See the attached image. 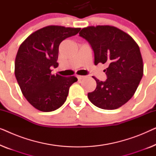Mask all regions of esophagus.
<instances>
[{"label": "esophagus", "instance_id": "esophagus-1", "mask_svg": "<svg viewBox=\"0 0 156 156\" xmlns=\"http://www.w3.org/2000/svg\"><path fill=\"white\" fill-rule=\"evenodd\" d=\"M76 77H77V79H78L79 80H82V79L84 78V76H82V75H77V74H76Z\"/></svg>", "mask_w": 156, "mask_h": 156}]
</instances>
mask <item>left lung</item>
Segmentation results:
<instances>
[{
    "instance_id": "1",
    "label": "left lung",
    "mask_w": 156,
    "mask_h": 156,
    "mask_svg": "<svg viewBox=\"0 0 156 156\" xmlns=\"http://www.w3.org/2000/svg\"><path fill=\"white\" fill-rule=\"evenodd\" d=\"M80 35L90 43L94 52V65L106 64L107 80L93 76L97 87L88 93L91 103L103 109H116L131 99L144 74L139 47L132 37L118 27L97 25L84 27Z\"/></svg>"
}]
</instances>
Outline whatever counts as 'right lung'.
<instances>
[{
	"label": "right lung",
	"instance_id": "1",
	"mask_svg": "<svg viewBox=\"0 0 156 156\" xmlns=\"http://www.w3.org/2000/svg\"><path fill=\"white\" fill-rule=\"evenodd\" d=\"M80 27L49 25L30 35L19 47L15 61V75L23 94L36 109L52 112L65 103L74 76L52 74L58 67L59 44L75 35Z\"/></svg>",
	"mask_w": 156,
	"mask_h": 156
}]
</instances>
